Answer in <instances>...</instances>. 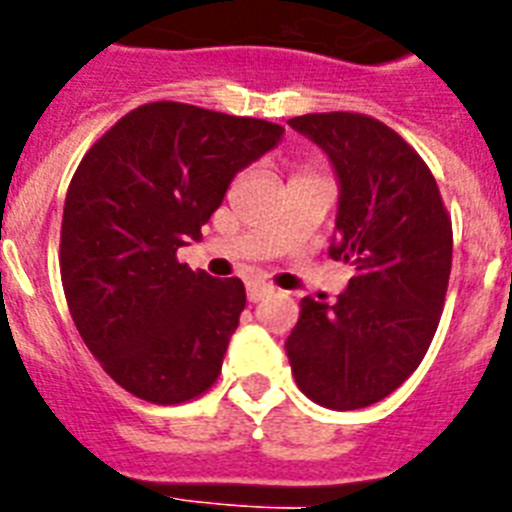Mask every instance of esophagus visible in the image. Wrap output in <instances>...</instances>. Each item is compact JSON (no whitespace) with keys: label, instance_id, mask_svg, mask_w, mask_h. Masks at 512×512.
<instances>
[{"label":"esophagus","instance_id":"34e87169","mask_svg":"<svg viewBox=\"0 0 512 512\" xmlns=\"http://www.w3.org/2000/svg\"><path fill=\"white\" fill-rule=\"evenodd\" d=\"M273 287H268V284H260V281H252L247 287V300L249 303H260V300H265V297L271 295Z\"/></svg>","mask_w":512,"mask_h":512}]
</instances>
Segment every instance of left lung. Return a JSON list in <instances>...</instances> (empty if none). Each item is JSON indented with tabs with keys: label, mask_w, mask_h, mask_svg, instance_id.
Returning <instances> with one entry per match:
<instances>
[{
	"label": "left lung",
	"mask_w": 512,
	"mask_h": 512,
	"mask_svg": "<svg viewBox=\"0 0 512 512\" xmlns=\"http://www.w3.org/2000/svg\"><path fill=\"white\" fill-rule=\"evenodd\" d=\"M340 177L329 255L356 268L335 305L303 297L287 356L329 409L380 401L420 366L452 273V217L422 156L380 119L350 111L289 119Z\"/></svg>",
	"instance_id": "1"
}]
</instances>
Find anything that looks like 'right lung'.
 Here are the masks:
<instances>
[{
  "instance_id": "add662e5",
  "label": "right lung",
  "mask_w": 512,
  "mask_h": 512,
  "mask_svg": "<svg viewBox=\"0 0 512 512\" xmlns=\"http://www.w3.org/2000/svg\"><path fill=\"white\" fill-rule=\"evenodd\" d=\"M281 124L156 100L122 116L76 167L60 225V279L84 345L127 393L185 404L215 385L247 292L177 260L236 172Z\"/></svg>"
}]
</instances>
